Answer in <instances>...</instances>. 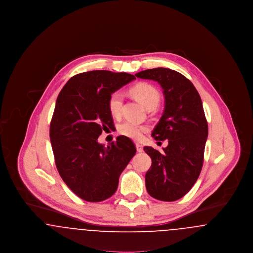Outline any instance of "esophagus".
<instances>
[{"instance_id": "esophagus-1", "label": "esophagus", "mask_w": 253, "mask_h": 253, "mask_svg": "<svg viewBox=\"0 0 253 253\" xmlns=\"http://www.w3.org/2000/svg\"><path fill=\"white\" fill-rule=\"evenodd\" d=\"M135 147H136V151L138 152V153H142L143 152V146L142 145L135 144Z\"/></svg>"}]
</instances>
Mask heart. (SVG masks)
I'll return each instance as SVG.
<instances>
[{"label":"heart","mask_w":253,"mask_h":253,"mask_svg":"<svg viewBox=\"0 0 253 253\" xmlns=\"http://www.w3.org/2000/svg\"><path fill=\"white\" fill-rule=\"evenodd\" d=\"M130 94L138 100L145 108L155 109L160 101V94L157 88L147 83H139L130 88ZM109 112L115 118H120L122 112L123 96L121 92L112 93L108 98ZM148 131V127L139 125L132 121H124L119 126V132L121 135L132 140H140L143 133Z\"/></svg>","instance_id":"b5f03b06"}]
</instances>
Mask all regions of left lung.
<instances>
[{
  "label": "left lung",
  "mask_w": 253,
  "mask_h": 253,
  "mask_svg": "<svg viewBox=\"0 0 253 253\" xmlns=\"http://www.w3.org/2000/svg\"><path fill=\"white\" fill-rule=\"evenodd\" d=\"M135 76L157 82L165 96L163 115L152 135L156 140L168 139L169 144L162 154L145 146L152 159L146 189L157 200L175 201L193 188L203 166L208 122L202 100L193 84L174 70L158 67Z\"/></svg>",
  "instance_id": "obj_1"
}]
</instances>
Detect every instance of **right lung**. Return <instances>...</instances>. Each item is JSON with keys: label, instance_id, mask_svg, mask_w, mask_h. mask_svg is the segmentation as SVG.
Here are the masks:
<instances>
[{"label": "right lung", "instance_id": "add662e5", "mask_svg": "<svg viewBox=\"0 0 253 253\" xmlns=\"http://www.w3.org/2000/svg\"><path fill=\"white\" fill-rule=\"evenodd\" d=\"M135 78L127 73L94 70L72 77L58 96L50 123V140L60 177L73 193L100 202L116 193L121 172L136 149L123 135L110 146L97 142L113 129L110 95Z\"/></svg>", "mask_w": 253, "mask_h": 253}]
</instances>
